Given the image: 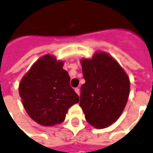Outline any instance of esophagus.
Returning <instances> with one entry per match:
<instances>
[{"mask_svg":"<svg viewBox=\"0 0 153 153\" xmlns=\"http://www.w3.org/2000/svg\"><path fill=\"white\" fill-rule=\"evenodd\" d=\"M74 91H75V92H76L77 94L79 95V94H80V90H79V88H75V89H74Z\"/></svg>","mask_w":153,"mask_h":153,"instance_id":"1","label":"esophagus"}]
</instances>
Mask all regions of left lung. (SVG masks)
I'll use <instances>...</instances> for the list:
<instances>
[{
	"instance_id": "1",
	"label": "left lung",
	"mask_w": 153,
	"mask_h": 153,
	"mask_svg": "<svg viewBox=\"0 0 153 153\" xmlns=\"http://www.w3.org/2000/svg\"><path fill=\"white\" fill-rule=\"evenodd\" d=\"M84 84L79 105L88 123L102 129L115 123L123 112L129 96L130 81L123 68L104 52L81 60Z\"/></svg>"
}]
</instances>
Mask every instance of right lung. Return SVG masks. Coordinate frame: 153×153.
Returning <instances> with one entry per match:
<instances>
[{
    "label": "right lung",
    "instance_id": "add662e5",
    "mask_svg": "<svg viewBox=\"0 0 153 153\" xmlns=\"http://www.w3.org/2000/svg\"><path fill=\"white\" fill-rule=\"evenodd\" d=\"M63 63L46 54L31 66L20 82L23 106L30 118L41 125L61 123L69 108L79 102Z\"/></svg>",
    "mask_w": 153,
    "mask_h": 153
}]
</instances>
